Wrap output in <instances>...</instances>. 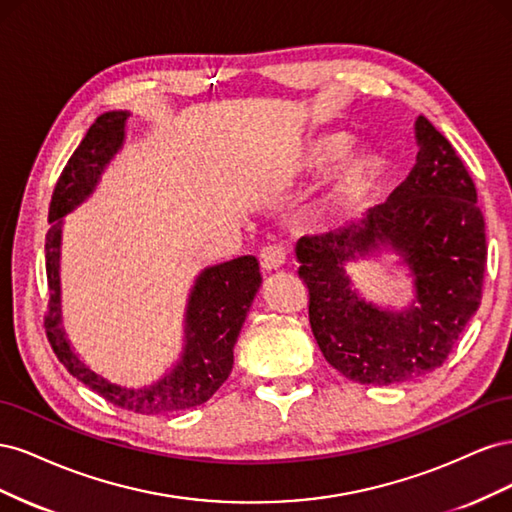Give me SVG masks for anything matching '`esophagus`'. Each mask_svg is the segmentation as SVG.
Returning a JSON list of instances; mask_svg holds the SVG:
<instances>
[{"mask_svg":"<svg viewBox=\"0 0 512 512\" xmlns=\"http://www.w3.org/2000/svg\"><path fill=\"white\" fill-rule=\"evenodd\" d=\"M258 258H260V265H262V269H265V271H277V269L286 265L284 247H277V245L262 247Z\"/></svg>","mask_w":512,"mask_h":512,"instance_id":"1","label":"esophagus"}]
</instances>
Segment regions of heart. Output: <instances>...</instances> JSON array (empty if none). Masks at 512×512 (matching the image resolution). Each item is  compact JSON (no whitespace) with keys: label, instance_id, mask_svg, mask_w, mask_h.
Wrapping results in <instances>:
<instances>
[{"label":"heart","instance_id":"1","mask_svg":"<svg viewBox=\"0 0 512 512\" xmlns=\"http://www.w3.org/2000/svg\"><path fill=\"white\" fill-rule=\"evenodd\" d=\"M352 147L354 138L348 132H322L305 141L286 166L290 179L320 177L333 168L327 190L314 211V218L324 226L344 224L361 213L380 183L382 162L367 151L350 153Z\"/></svg>","mask_w":512,"mask_h":512}]
</instances>
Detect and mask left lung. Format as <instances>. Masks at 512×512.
I'll return each instance as SVG.
<instances>
[{
	"label": "left lung",
	"mask_w": 512,
	"mask_h": 512,
	"mask_svg": "<svg viewBox=\"0 0 512 512\" xmlns=\"http://www.w3.org/2000/svg\"><path fill=\"white\" fill-rule=\"evenodd\" d=\"M414 136L416 164L386 203L294 247L324 359L361 384H401L438 369L483 297L487 243L474 181L425 117H416ZM384 251L413 277L406 308L365 300L347 273L352 261Z\"/></svg>",
	"instance_id": "left-lung-1"
}]
</instances>
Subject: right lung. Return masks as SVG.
<instances>
[{"label": "right lung", "instance_id": "1", "mask_svg": "<svg viewBox=\"0 0 512 512\" xmlns=\"http://www.w3.org/2000/svg\"><path fill=\"white\" fill-rule=\"evenodd\" d=\"M130 111L102 113L72 153L51 198L46 232V277H49V314L46 337L70 374L111 404L138 414L179 412L205 401L220 389L235 363V344L247 312L260 290L262 275L254 256H239L205 267L196 275L183 316V346L166 374L145 386H123L96 374L70 344L61 312V232L64 218L96 192L104 170L126 143Z\"/></svg>", "mask_w": 512, "mask_h": 512}]
</instances>
